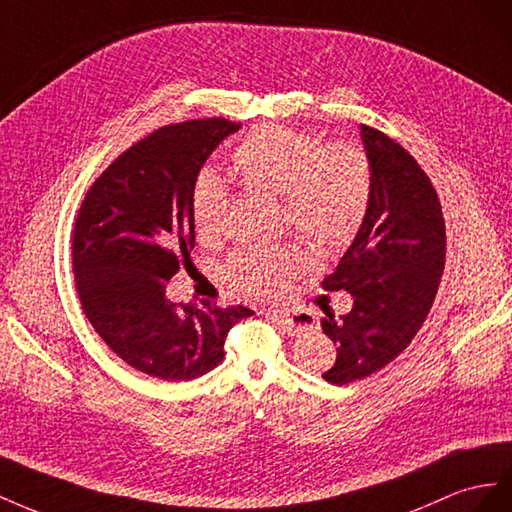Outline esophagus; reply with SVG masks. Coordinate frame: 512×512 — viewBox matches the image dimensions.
I'll list each match as a JSON object with an SVG mask.
<instances>
[{
    "label": "esophagus",
    "instance_id": "esophagus-1",
    "mask_svg": "<svg viewBox=\"0 0 512 512\" xmlns=\"http://www.w3.org/2000/svg\"><path fill=\"white\" fill-rule=\"evenodd\" d=\"M270 319H274L276 324H279L285 332H289V334H298L304 326L300 324V321L296 319V315L294 313H289V311H279V309H268V313H266Z\"/></svg>",
    "mask_w": 512,
    "mask_h": 512
}]
</instances>
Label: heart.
<instances>
[{
	"instance_id": "1",
	"label": "heart",
	"mask_w": 512,
	"mask_h": 512,
	"mask_svg": "<svg viewBox=\"0 0 512 512\" xmlns=\"http://www.w3.org/2000/svg\"><path fill=\"white\" fill-rule=\"evenodd\" d=\"M242 184L281 197L285 223L328 257L354 242L371 201V163L354 143L324 145L294 128L253 130L231 156ZM227 188L214 173H203L193 191V223L201 238L223 229ZM304 268L296 246L238 248L223 266L225 279L248 294L272 296L285 279Z\"/></svg>"
}]
</instances>
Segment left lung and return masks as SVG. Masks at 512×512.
Instances as JSON below:
<instances>
[{
	"label": "left lung",
	"instance_id": "left-lung-1",
	"mask_svg": "<svg viewBox=\"0 0 512 512\" xmlns=\"http://www.w3.org/2000/svg\"><path fill=\"white\" fill-rule=\"evenodd\" d=\"M371 163V201L345 255L326 276V291H347L349 313L324 306L326 337L337 360L321 373L328 384H352L384 369L412 343L427 319L444 272L446 227L440 199L414 156L371 126H360Z\"/></svg>",
	"mask_w": 512,
	"mask_h": 512
}]
</instances>
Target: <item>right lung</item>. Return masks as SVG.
I'll list each match as a JSON object with an SVG mask.
<instances>
[{
	"label": "right lung",
	"mask_w": 512,
	"mask_h": 512,
	"mask_svg": "<svg viewBox=\"0 0 512 512\" xmlns=\"http://www.w3.org/2000/svg\"><path fill=\"white\" fill-rule=\"evenodd\" d=\"M240 124L191 120L154 130L120 154L85 195L72 268L90 324L130 367L167 382L206 375L225 356L242 304L171 302L167 281L195 246L193 191L203 163Z\"/></svg>",
	"instance_id": "add662e5"
}]
</instances>
